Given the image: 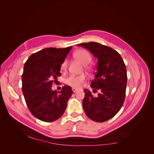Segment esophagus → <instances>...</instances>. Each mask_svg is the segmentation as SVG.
<instances>
[{"label": "esophagus", "mask_w": 154, "mask_h": 154, "mask_svg": "<svg viewBox=\"0 0 154 154\" xmlns=\"http://www.w3.org/2000/svg\"><path fill=\"white\" fill-rule=\"evenodd\" d=\"M72 90L73 92H76L78 91L77 88H72Z\"/></svg>", "instance_id": "34e87169"}]
</instances>
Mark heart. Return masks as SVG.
<instances>
[{"label": "heart", "mask_w": 154, "mask_h": 154, "mask_svg": "<svg viewBox=\"0 0 154 154\" xmlns=\"http://www.w3.org/2000/svg\"><path fill=\"white\" fill-rule=\"evenodd\" d=\"M74 57L79 60L83 65H85V67L88 68L87 65L92 60L91 54L87 51L80 49L76 50L73 54ZM67 67V60L65 59L60 66V69L62 71H66ZM86 80V75L85 74H82L80 75H71L66 80V84L73 88H80Z\"/></svg>", "instance_id": "heart-1"}]
</instances>
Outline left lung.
Segmentation results:
<instances>
[{"label": "left lung", "mask_w": 154, "mask_h": 154, "mask_svg": "<svg viewBox=\"0 0 154 154\" xmlns=\"http://www.w3.org/2000/svg\"><path fill=\"white\" fill-rule=\"evenodd\" d=\"M77 45L88 49L97 58V72L91 87L93 91L100 92L94 97L89 90H83V108L94 122H106L118 112L124 103L127 82L125 64L117 51L108 46L94 42Z\"/></svg>", "instance_id": "left-lung-1"}]
</instances>
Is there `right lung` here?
Segmentation results:
<instances>
[{
  "instance_id": "1",
  "label": "right lung",
  "mask_w": 154,
  "mask_h": 154,
  "mask_svg": "<svg viewBox=\"0 0 154 154\" xmlns=\"http://www.w3.org/2000/svg\"><path fill=\"white\" fill-rule=\"evenodd\" d=\"M71 49V46L45 48L32 54L24 64L22 89L26 103L31 113L43 122H53L61 118L72 94L68 85L59 92L51 88L61 76L60 66Z\"/></svg>"
}]
</instances>
